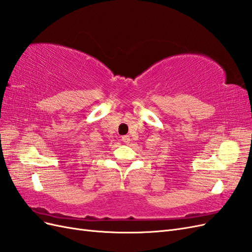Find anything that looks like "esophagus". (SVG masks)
<instances>
[{
	"label": "esophagus",
	"mask_w": 252,
	"mask_h": 252,
	"mask_svg": "<svg viewBox=\"0 0 252 252\" xmlns=\"http://www.w3.org/2000/svg\"><path fill=\"white\" fill-rule=\"evenodd\" d=\"M121 140L124 141L125 143H128L131 141V139H130V136L128 135H125V136H122V138H121Z\"/></svg>",
	"instance_id": "34e87169"
}]
</instances>
